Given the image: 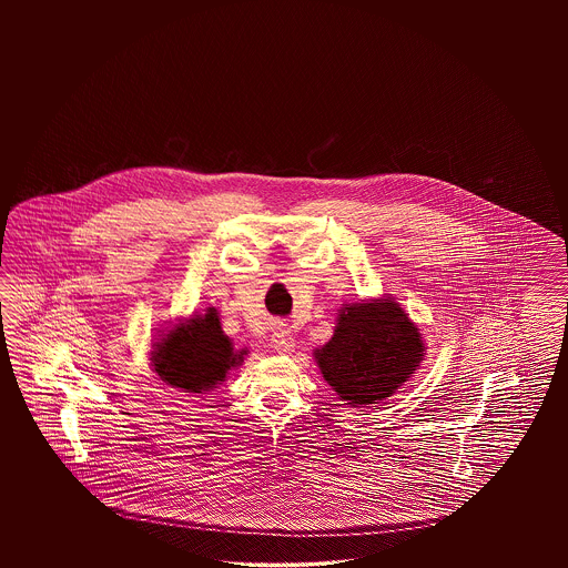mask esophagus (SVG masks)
<instances>
[{
    "mask_svg": "<svg viewBox=\"0 0 568 568\" xmlns=\"http://www.w3.org/2000/svg\"><path fill=\"white\" fill-rule=\"evenodd\" d=\"M272 345H274V349L278 353H290L294 352L296 341H294V336L287 329L278 327V329L272 332Z\"/></svg>",
    "mask_w": 568,
    "mask_h": 568,
    "instance_id": "esophagus-1",
    "label": "esophagus"
}]
</instances>
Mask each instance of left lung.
Segmentation results:
<instances>
[{"label": "left lung", "instance_id": "left-lung-1", "mask_svg": "<svg viewBox=\"0 0 568 568\" xmlns=\"http://www.w3.org/2000/svg\"><path fill=\"white\" fill-rule=\"evenodd\" d=\"M422 357V334L394 300L345 306L334 336L315 353L325 381L349 405L387 398Z\"/></svg>", "mask_w": 568, "mask_h": 568}]
</instances>
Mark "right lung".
Listing matches in <instances>:
<instances>
[{
  "label": "right lung",
  "instance_id": "obj_1",
  "mask_svg": "<svg viewBox=\"0 0 568 568\" xmlns=\"http://www.w3.org/2000/svg\"><path fill=\"white\" fill-rule=\"evenodd\" d=\"M246 352L236 353L223 334L215 308L195 315L190 324L165 334L151 353L155 373L172 387L202 394L223 381L227 371L243 362Z\"/></svg>",
  "mask_w": 568,
  "mask_h": 568
}]
</instances>
